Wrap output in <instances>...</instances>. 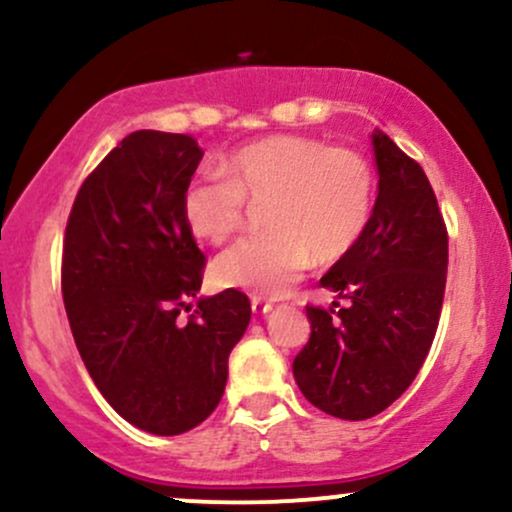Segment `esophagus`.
<instances>
[{
  "mask_svg": "<svg viewBox=\"0 0 512 512\" xmlns=\"http://www.w3.org/2000/svg\"><path fill=\"white\" fill-rule=\"evenodd\" d=\"M250 305H252V313L255 315H267L269 310H272V303L262 301V298H252Z\"/></svg>",
  "mask_w": 512,
  "mask_h": 512,
  "instance_id": "1",
  "label": "esophagus"
}]
</instances>
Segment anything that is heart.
I'll list each match as a JSON object with an SVG mask.
<instances>
[{
  "instance_id": "heart-1",
  "label": "heart",
  "mask_w": 512,
  "mask_h": 512,
  "mask_svg": "<svg viewBox=\"0 0 512 512\" xmlns=\"http://www.w3.org/2000/svg\"><path fill=\"white\" fill-rule=\"evenodd\" d=\"M223 175H199L182 192V219L204 243L243 228L245 202L262 207L269 231L240 240L211 267L221 289L255 298L286 293L317 262L344 257L373 211V173L361 156L322 139L274 134L223 158Z\"/></svg>"
}]
</instances>
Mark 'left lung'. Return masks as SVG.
I'll list each match as a JSON object with an SVG mask.
<instances>
[{
    "label": "left lung",
    "instance_id": "1",
    "mask_svg": "<svg viewBox=\"0 0 512 512\" xmlns=\"http://www.w3.org/2000/svg\"><path fill=\"white\" fill-rule=\"evenodd\" d=\"M370 139L373 214L320 279L349 305L337 313L308 305L310 339L293 358L303 397L346 421L380 414L414 383L436 337L448 274V231L424 168L380 129Z\"/></svg>",
    "mask_w": 512,
    "mask_h": 512
}]
</instances>
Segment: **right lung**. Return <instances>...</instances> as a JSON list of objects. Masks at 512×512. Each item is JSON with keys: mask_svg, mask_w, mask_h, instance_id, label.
I'll list each match as a JSON object with an SVG mask.
<instances>
[{"mask_svg": "<svg viewBox=\"0 0 512 512\" xmlns=\"http://www.w3.org/2000/svg\"><path fill=\"white\" fill-rule=\"evenodd\" d=\"M202 156L187 134L132 132L81 185L64 233L62 296L81 361L110 407L154 436L216 409L252 315L236 289L197 296L204 255L182 192Z\"/></svg>", "mask_w": 512, "mask_h": 512, "instance_id": "1", "label": "right lung"}]
</instances>
